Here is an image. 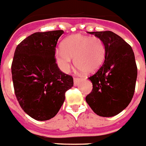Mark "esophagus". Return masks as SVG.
<instances>
[{"instance_id":"esophagus-1","label":"esophagus","mask_w":146,"mask_h":146,"mask_svg":"<svg viewBox=\"0 0 146 146\" xmlns=\"http://www.w3.org/2000/svg\"><path fill=\"white\" fill-rule=\"evenodd\" d=\"M80 79L79 78H74V86H77L78 84H79V82H80Z\"/></svg>"}]
</instances>
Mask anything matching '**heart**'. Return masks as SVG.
Masks as SVG:
<instances>
[{
    "label": "heart",
    "instance_id": "b5f03b06",
    "mask_svg": "<svg viewBox=\"0 0 146 146\" xmlns=\"http://www.w3.org/2000/svg\"><path fill=\"white\" fill-rule=\"evenodd\" d=\"M105 53V44L102 38L74 34L62 41V48L55 51V59L62 72L69 71L74 58L79 70L90 74L102 66Z\"/></svg>",
    "mask_w": 146,
    "mask_h": 146
}]
</instances>
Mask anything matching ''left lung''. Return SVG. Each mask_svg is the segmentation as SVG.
Instances as JSON below:
<instances>
[{
  "mask_svg": "<svg viewBox=\"0 0 146 146\" xmlns=\"http://www.w3.org/2000/svg\"><path fill=\"white\" fill-rule=\"evenodd\" d=\"M105 44L104 62L89 78L92 91L86 102L97 115L112 117L127 108L134 94L137 68L133 49L123 38L111 31L89 32Z\"/></svg>",
  "mask_w": 146,
  "mask_h": 146,
  "instance_id": "1",
  "label": "left lung"
}]
</instances>
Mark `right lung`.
Masks as SVG:
<instances>
[{
  "mask_svg": "<svg viewBox=\"0 0 146 146\" xmlns=\"http://www.w3.org/2000/svg\"><path fill=\"white\" fill-rule=\"evenodd\" d=\"M63 31L37 32L16 47L12 77L21 108L33 119L46 121L56 115L65 93L73 86L72 76L60 70L55 48Z\"/></svg>",
  "mask_w": 146,
  "mask_h": 146,
  "instance_id": "1",
  "label": "right lung"
}]
</instances>
